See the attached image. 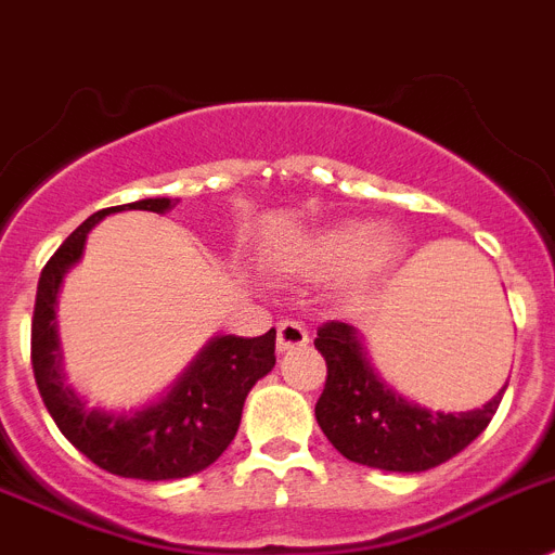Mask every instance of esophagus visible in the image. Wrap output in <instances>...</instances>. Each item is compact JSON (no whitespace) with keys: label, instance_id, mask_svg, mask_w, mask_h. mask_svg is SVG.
I'll list each match as a JSON object with an SVG mask.
<instances>
[{"label":"esophagus","instance_id":"esophagus-1","mask_svg":"<svg viewBox=\"0 0 555 555\" xmlns=\"http://www.w3.org/2000/svg\"><path fill=\"white\" fill-rule=\"evenodd\" d=\"M310 341V333L301 321H282L276 327V347L279 352H287V349H299Z\"/></svg>","mask_w":555,"mask_h":555}]
</instances>
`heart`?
I'll list each match as a JSON object with an SVG mask.
<instances>
[{"instance_id":"obj_1","label":"heart","mask_w":555,"mask_h":555,"mask_svg":"<svg viewBox=\"0 0 555 555\" xmlns=\"http://www.w3.org/2000/svg\"><path fill=\"white\" fill-rule=\"evenodd\" d=\"M392 256V240L370 222H341L321 231L307 250V264L315 273H378Z\"/></svg>"}]
</instances>
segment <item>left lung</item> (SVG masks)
Here are the masks:
<instances>
[{
  "label": "left lung",
  "mask_w": 555,
  "mask_h": 555,
  "mask_svg": "<svg viewBox=\"0 0 555 555\" xmlns=\"http://www.w3.org/2000/svg\"><path fill=\"white\" fill-rule=\"evenodd\" d=\"M315 349L327 361L315 421L352 463L380 472H428L474 443L500 409L502 392L482 409L460 414L409 403L375 375L358 333L344 321L321 324Z\"/></svg>",
  "instance_id": "1"
}]
</instances>
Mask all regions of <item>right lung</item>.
<instances>
[{"mask_svg":"<svg viewBox=\"0 0 555 555\" xmlns=\"http://www.w3.org/2000/svg\"><path fill=\"white\" fill-rule=\"evenodd\" d=\"M177 199H138L129 206L95 211L62 242L39 276L30 324V364L39 395L55 426L98 468L132 479H180L203 472L231 446L242 421V403L250 386L276 364V330L256 338H214L183 378L160 403L134 414H106L87 409L62 380L55 338V293L69 264L78 262L83 240L106 214L169 211Z\"/></svg>","mask_w":555,"mask_h":555,"instance_id":"add662e5","label":"right lung"}]
</instances>
